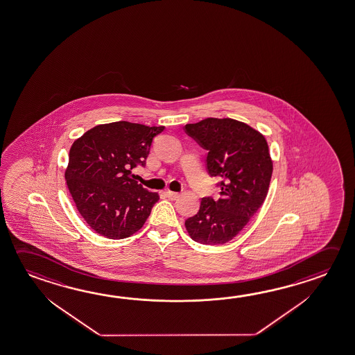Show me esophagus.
<instances>
[{"instance_id": "1", "label": "esophagus", "mask_w": 355, "mask_h": 355, "mask_svg": "<svg viewBox=\"0 0 355 355\" xmlns=\"http://www.w3.org/2000/svg\"><path fill=\"white\" fill-rule=\"evenodd\" d=\"M164 194H166V196H167V197H168L169 199H172V200H173V199H177L178 198V197H180V193L172 192V191H166V192H164Z\"/></svg>"}]
</instances>
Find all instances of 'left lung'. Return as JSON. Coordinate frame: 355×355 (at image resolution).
I'll use <instances>...</instances> for the list:
<instances>
[{
	"label": "left lung",
	"mask_w": 355,
	"mask_h": 355,
	"mask_svg": "<svg viewBox=\"0 0 355 355\" xmlns=\"http://www.w3.org/2000/svg\"><path fill=\"white\" fill-rule=\"evenodd\" d=\"M184 131L207 153L211 177L220 180V197L202 198L186 228L202 244L230 242L248 223L267 197L273 172L266 138L250 125L232 119H205Z\"/></svg>",
	"instance_id": "1"
}]
</instances>
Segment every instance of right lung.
I'll return each instance as SVG.
<instances>
[{
    "instance_id": "obj_1",
    "label": "right lung",
    "mask_w": 355,
    "mask_h": 355,
    "mask_svg": "<svg viewBox=\"0 0 355 355\" xmlns=\"http://www.w3.org/2000/svg\"><path fill=\"white\" fill-rule=\"evenodd\" d=\"M163 130L119 121L96 125L72 144L64 178L96 233L122 239L144 227L159 196L138 184L131 171L146 166L152 141Z\"/></svg>"
}]
</instances>
